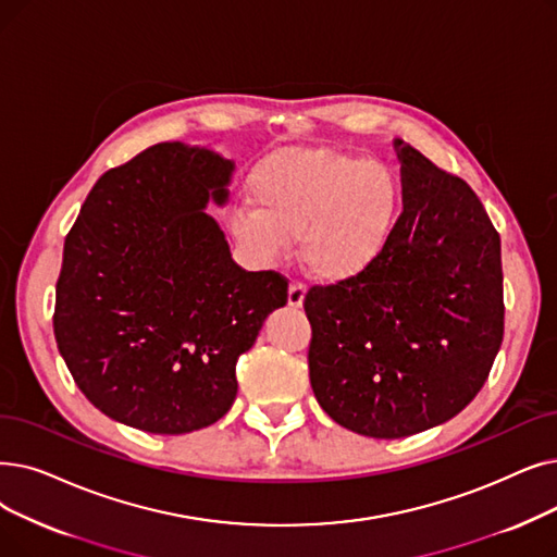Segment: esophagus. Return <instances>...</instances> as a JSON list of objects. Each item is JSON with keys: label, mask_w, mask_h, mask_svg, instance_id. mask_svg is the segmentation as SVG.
<instances>
[{"label": "esophagus", "mask_w": 557, "mask_h": 557, "mask_svg": "<svg viewBox=\"0 0 557 557\" xmlns=\"http://www.w3.org/2000/svg\"><path fill=\"white\" fill-rule=\"evenodd\" d=\"M305 300V284L300 280H292L288 284V305L300 307Z\"/></svg>", "instance_id": "1"}]
</instances>
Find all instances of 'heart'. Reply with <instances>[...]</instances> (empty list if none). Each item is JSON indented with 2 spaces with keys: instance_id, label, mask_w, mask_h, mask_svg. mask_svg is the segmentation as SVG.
<instances>
[{
  "instance_id": "obj_1",
  "label": "heart",
  "mask_w": 557,
  "mask_h": 557,
  "mask_svg": "<svg viewBox=\"0 0 557 557\" xmlns=\"http://www.w3.org/2000/svg\"><path fill=\"white\" fill-rule=\"evenodd\" d=\"M255 211H238L234 234L259 255L300 236V257L321 280L367 271L396 232L403 190L386 165L325 150L275 152L252 175Z\"/></svg>"
}]
</instances>
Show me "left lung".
Returning <instances> with one entry per match:
<instances>
[{
    "label": "left lung",
    "mask_w": 557,
    "mask_h": 557,
    "mask_svg": "<svg viewBox=\"0 0 557 557\" xmlns=\"http://www.w3.org/2000/svg\"><path fill=\"white\" fill-rule=\"evenodd\" d=\"M403 200L389 246L305 294L313 396L357 434L400 440L475 398L503 342L500 238L471 186L396 140Z\"/></svg>",
    "instance_id": "obj_1"
}]
</instances>
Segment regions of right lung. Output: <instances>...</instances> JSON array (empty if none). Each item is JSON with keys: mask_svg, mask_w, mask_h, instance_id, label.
<instances>
[{"mask_svg": "<svg viewBox=\"0 0 557 557\" xmlns=\"http://www.w3.org/2000/svg\"><path fill=\"white\" fill-rule=\"evenodd\" d=\"M234 163L157 143L92 186L65 236L54 336L102 414L152 434L223 419L236 359L286 305L275 271H244L205 207L227 202Z\"/></svg>", "mask_w": 557, "mask_h": 557, "instance_id": "add662e5", "label": "right lung"}]
</instances>
